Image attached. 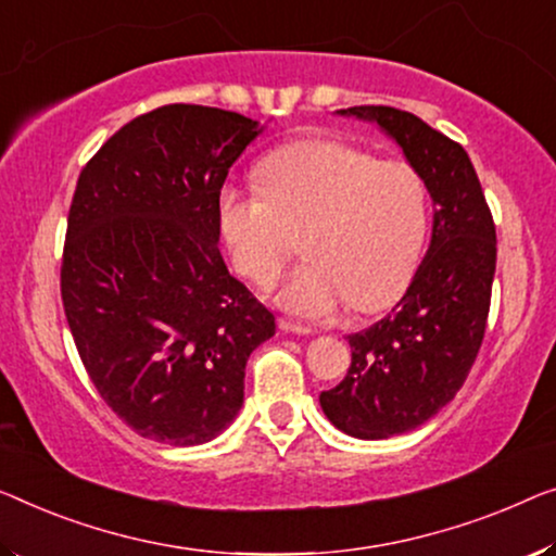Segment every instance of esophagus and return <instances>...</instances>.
Wrapping results in <instances>:
<instances>
[{"label":"esophagus","instance_id":"esophagus-1","mask_svg":"<svg viewBox=\"0 0 556 556\" xmlns=\"http://www.w3.org/2000/svg\"><path fill=\"white\" fill-rule=\"evenodd\" d=\"M279 329L281 331H292V334H312L309 327L296 325V321H289V319H279Z\"/></svg>","mask_w":556,"mask_h":556}]
</instances>
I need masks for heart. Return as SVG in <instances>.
Listing matches in <instances>:
<instances>
[{
  "mask_svg": "<svg viewBox=\"0 0 556 556\" xmlns=\"http://www.w3.org/2000/svg\"><path fill=\"white\" fill-rule=\"evenodd\" d=\"M260 192L225 187L217 214L231 260L256 287H271L304 235L306 262L279 304L309 319L352 302L392 304L414 277L429 231V192L407 160H377L342 139H304L256 167Z\"/></svg>",
  "mask_w": 556,
  "mask_h": 556,
  "instance_id": "b5f03b06",
  "label": "heart"
}]
</instances>
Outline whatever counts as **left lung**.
<instances>
[{"mask_svg":"<svg viewBox=\"0 0 556 556\" xmlns=\"http://www.w3.org/2000/svg\"><path fill=\"white\" fill-rule=\"evenodd\" d=\"M339 114L377 122L394 137L434 202L432 244L407 294L384 319L346 337V377L319 394L337 429L387 439L432 419L467 379L490 317L496 229L459 142L394 106H350Z\"/></svg>","mask_w":556,"mask_h":556,"instance_id":"obj_1","label":"left lung"}]
</instances>
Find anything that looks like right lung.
Masks as SVG:
<instances>
[{
	"instance_id": "right-lung-1",
	"label": "right lung",
	"mask_w": 556,
	"mask_h": 556,
	"mask_svg": "<svg viewBox=\"0 0 556 556\" xmlns=\"http://www.w3.org/2000/svg\"><path fill=\"white\" fill-rule=\"evenodd\" d=\"M202 104L139 114L85 164L62 254V304L89 379L124 425L194 446L231 425L275 314L227 271L217 202L260 135Z\"/></svg>"
}]
</instances>
